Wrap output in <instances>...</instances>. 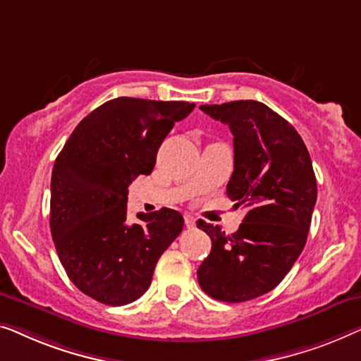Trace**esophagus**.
<instances>
[{"instance_id":"obj_1","label":"esophagus","mask_w":361,"mask_h":361,"mask_svg":"<svg viewBox=\"0 0 361 361\" xmlns=\"http://www.w3.org/2000/svg\"><path fill=\"white\" fill-rule=\"evenodd\" d=\"M185 226L188 227V229H195L196 227V219L190 214L185 216Z\"/></svg>"}]
</instances>
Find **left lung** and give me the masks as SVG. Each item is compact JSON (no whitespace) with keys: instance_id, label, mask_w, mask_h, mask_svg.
<instances>
[{"instance_id":"obj_1","label":"left lung","mask_w":361,"mask_h":361,"mask_svg":"<svg viewBox=\"0 0 361 361\" xmlns=\"http://www.w3.org/2000/svg\"><path fill=\"white\" fill-rule=\"evenodd\" d=\"M200 109L229 126L233 173L227 196L248 211L232 235L197 221L212 242L197 281L217 301L243 302L276 288L301 255L317 200L316 175L301 135L260 101Z\"/></svg>"}]
</instances>
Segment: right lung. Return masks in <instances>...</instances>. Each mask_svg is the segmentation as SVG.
<instances>
[{
  "label": "right lung",
  "instance_id": "add662e5",
  "mask_svg": "<svg viewBox=\"0 0 361 361\" xmlns=\"http://www.w3.org/2000/svg\"><path fill=\"white\" fill-rule=\"evenodd\" d=\"M186 101L116 98L75 128L52 170L50 231L72 283L108 306L139 299L161 253L183 231L178 211L161 207L128 224V188L150 175L157 152Z\"/></svg>",
  "mask_w": 361,
  "mask_h": 361
}]
</instances>
